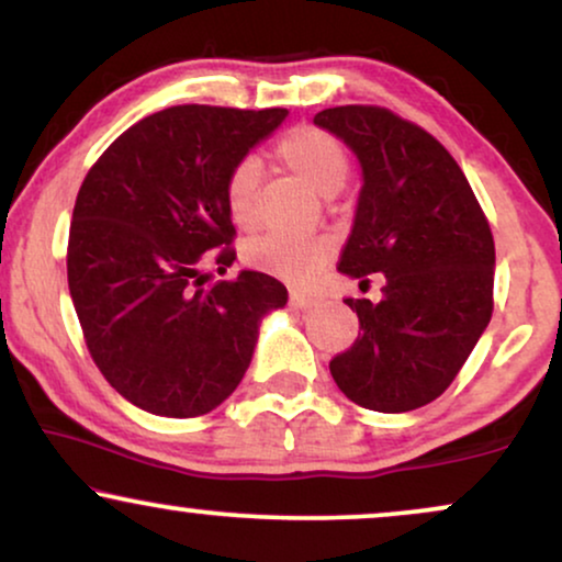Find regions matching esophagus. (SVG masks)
<instances>
[{
	"instance_id": "34e87169",
	"label": "esophagus",
	"mask_w": 562,
	"mask_h": 562,
	"mask_svg": "<svg viewBox=\"0 0 562 562\" xmlns=\"http://www.w3.org/2000/svg\"><path fill=\"white\" fill-rule=\"evenodd\" d=\"M317 304H319V299H314L310 294H299V291L291 294V306H296V310H302V312H310Z\"/></svg>"
}]
</instances>
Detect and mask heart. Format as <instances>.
<instances>
[{
	"label": "heart",
	"mask_w": 562,
	"mask_h": 562,
	"mask_svg": "<svg viewBox=\"0 0 562 562\" xmlns=\"http://www.w3.org/2000/svg\"><path fill=\"white\" fill-rule=\"evenodd\" d=\"M276 158L319 196H335L350 173V160L342 143L312 125L289 130L276 145ZM258 183L260 166L252 158L240 160L225 181L227 214L240 229H250L258 220ZM327 258L329 245L325 240H294V237L281 235L258 237L245 248L248 266L291 283L310 281L327 263Z\"/></svg>",
	"instance_id": "heart-1"
}]
</instances>
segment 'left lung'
Here are the masks:
<instances>
[{
  "label": "left lung",
  "mask_w": 562,
  "mask_h": 562,
  "mask_svg": "<svg viewBox=\"0 0 562 562\" xmlns=\"http://www.w3.org/2000/svg\"><path fill=\"white\" fill-rule=\"evenodd\" d=\"M356 153L363 187L337 271L383 273V296L345 299L360 333L329 373L350 402L398 414L435 402L494 312V237L456 158L383 106L314 114Z\"/></svg>",
  "instance_id": "obj_1"
}]
</instances>
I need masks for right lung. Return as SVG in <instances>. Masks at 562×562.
I'll use <instances>...</instances> for the list:
<instances>
[{"label":"right lung","instance_id":"right-lung-1","mask_svg":"<svg viewBox=\"0 0 562 562\" xmlns=\"http://www.w3.org/2000/svg\"><path fill=\"white\" fill-rule=\"evenodd\" d=\"M289 110L168 106L125 130L91 166L68 233V291L110 386L158 417H199L248 371L266 314L286 306L273 276L240 271L225 204L233 168Z\"/></svg>","mask_w":562,"mask_h":562}]
</instances>
